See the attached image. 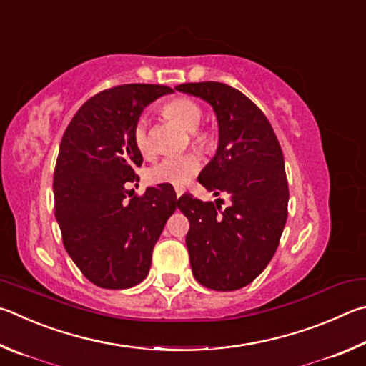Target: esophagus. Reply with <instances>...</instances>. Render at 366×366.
<instances>
[{
	"label": "esophagus",
	"mask_w": 366,
	"mask_h": 366,
	"mask_svg": "<svg viewBox=\"0 0 366 366\" xmlns=\"http://www.w3.org/2000/svg\"><path fill=\"white\" fill-rule=\"evenodd\" d=\"M175 193H177V197H182L184 194V189L183 188H177Z\"/></svg>",
	"instance_id": "obj_1"
}]
</instances>
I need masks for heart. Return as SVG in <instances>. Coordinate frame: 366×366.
<instances>
[{"instance_id": "obj_1", "label": "heart", "mask_w": 366, "mask_h": 366, "mask_svg": "<svg viewBox=\"0 0 366 366\" xmlns=\"http://www.w3.org/2000/svg\"><path fill=\"white\" fill-rule=\"evenodd\" d=\"M162 112L165 117L177 122L188 133H193V139L197 144L207 143V134H202L197 130L202 124L204 112L201 106L194 99L189 98H175L167 101ZM133 141L137 149L143 156H149L152 147L149 139V119L146 114H141L133 125ZM201 169V162L194 154H184V156L165 157L154 164L146 173V178L154 184H169V187L183 188L193 179Z\"/></svg>"}]
</instances>
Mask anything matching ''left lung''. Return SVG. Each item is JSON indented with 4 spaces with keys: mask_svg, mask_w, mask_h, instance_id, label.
<instances>
[{
    "mask_svg": "<svg viewBox=\"0 0 366 366\" xmlns=\"http://www.w3.org/2000/svg\"><path fill=\"white\" fill-rule=\"evenodd\" d=\"M175 89L212 106L219 146L197 179L214 196H229L223 210L222 199H178L189 220L191 270L209 290L236 291L265 270L280 244L290 201L283 151L264 112L236 88L201 81Z\"/></svg>",
    "mask_w": 366,
    "mask_h": 366,
    "instance_id": "8db88e82",
    "label": "left lung"
}]
</instances>
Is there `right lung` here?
Here are the masks:
<instances>
[{"label": "right lung", "mask_w": 366, "mask_h": 366, "mask_svg": "<svg viewBox=\"0 0 366 366\" xmlns=\"http://www.w3.org/2000/svg\"><path fill=\"white\" fill-rule=\"evenodd\" d=\"M164 85L114 86L83 104L64 133L54 170V212L64 247L80 272L104 290L137 286L149 273L152 249L178 207L169 184L133 196L143 156L133 125Z\"/></svg>", "instance_id": "obj_1"}]
</instances>
